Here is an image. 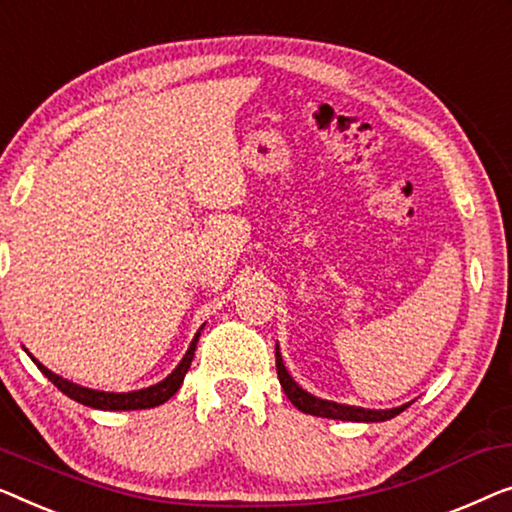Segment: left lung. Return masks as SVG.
I'll use <instances>...</instances> for the list:
<instances>
[{"label": "left lung", "instance_id": "left-lung-1", "mask_svg": "<svg viewBox=\"0 0 512 512\" xmlns=\"http://www.w3.org/2000/svg\"><path fill=\"white\" fill-rule=\"evenodd\" d=\"M276 369H278L280 387L285 390L287 399H290L294 406H297L301 413H306V415L331 417V420H350V422H383L408 408V403H403V406L390 408V410H369V408H357V406H343V403H334V401L313 397V394L301 390V387L292 380L290 373H287L283 357H280L278 345H276Z\"/></svg>", "mask_w": 512, "mask_h": 512}]
</instances>
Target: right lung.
Listing matches in <instances>:
<instances>
[{"mask_svg": "<svg viewBox=\"0 0 512 512\" xmlns=\"http://www.w3.org/2000/svg\"><path fill=\"white\" fill-rule=\"evenodd\" d=\"M197 341H199V334L192 338L190 348H187L185 357L181 359V364H178L176 369L162 380V383H157L153 387H146V390L127 392V394L125 392L115 394V392L88 390V387H81L76 383H69V380H64L60 376H55L53 371H48L46 366L37 362V359H34V357L32 359H34V364L39 366V371L43 373V376H46L50 383L57 387V390H60L62 394H67L69 399L83 403V406L99 408V410H141V408H155V406H160V403L169 401L171 397H174V394L178 392V387L183 385V378H185L187 369H190L194 350H197Z\"/></svg>", "mask_w": 512, "mask_h": 512, "instance_id": "add662e5", "label": "right lung"}]
</instances>
